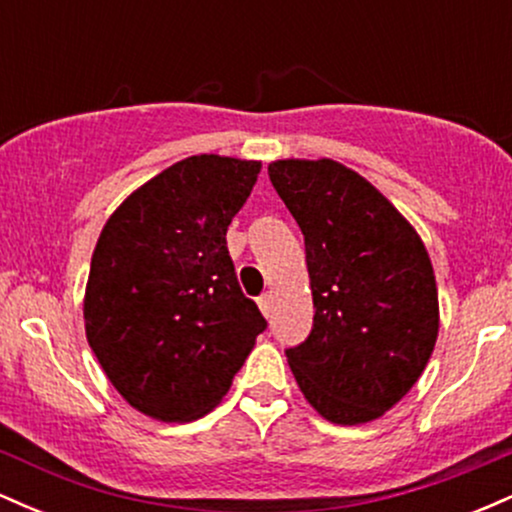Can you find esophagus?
<instances>
[{"label":"esophagus","mask_w":512,"mask_h":512,"mask_svg":"<svg viewBox=\"0 0 512 512\" xmlns=\"http://www.w3.org/2000/svg\"><path fill=\"white\" fill-rule=\"evenodd\" d=\"M257 305H260L264 317H272V293H264L260 301H257Z\"/></svg>","instance_id":"obj_1"}]
</instances>
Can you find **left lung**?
Segmentation results:
<instances>
[{
	"label": "left lung",
	"instance_id": "1",
	"mask_svg": "<svg viewBox=\"0 0 512 512\" xmlns=\"http://www.w3.org/2000/svg\"><path fill=\"white\" fill-rule=\"evenodd\" d=\"M269 180L305 238L313 330L286 351L303 397L339 426L380 419L438 339L436 274L416 228L356 170L281 158Z\"/></svg>",
	"mask_w": 512,
	"mask_h": 512
}]
</instances>
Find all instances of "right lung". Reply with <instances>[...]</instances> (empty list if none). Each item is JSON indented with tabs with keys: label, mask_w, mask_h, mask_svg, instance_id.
<instances>
[{
	"label": "right lung",
	"mask_w": 512,
	"mask_h": 512,
	"mask_svg": "<svg viewBox=\"0 0 512 512\" xmlns=\"http://www.w3.org/2000/svg\"><path fill=\"white\" fill-rule=\"evenodd\" d=\"M260 168L182 158L137 187L98 236L84 296L88 346L125 402L151 419L209 414L267 327L226 248Z\"/></svg>",
	"instance_id": "right-lung-1"
}]
</instances>
